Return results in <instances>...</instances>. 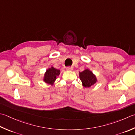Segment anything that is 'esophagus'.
Returning <instances> with one entry per match:
<instances>
[{"mask_svg": "<svg viewBox=\"0 0 135 135\" xmlns=\"http://www.w3.org/2000/svg\"><path fill=\"white\" fill-rule=\"evenodd\" d=\"M66 70L67 71H72L73 70V68L72 67H67L66 68Z\"/></svg>", "mask_w": 135, "mask_h": 135, "instance_id": "34e87169", "label": "esophagus"}]
</instances>
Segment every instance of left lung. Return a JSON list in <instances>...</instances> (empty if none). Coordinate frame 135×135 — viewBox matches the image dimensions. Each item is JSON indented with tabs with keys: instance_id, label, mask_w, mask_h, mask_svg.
<instances>
[{
	"instance_id": "left-lung-1",
	"label": "left lung",
	"mask_w": 135,
	"mask_h": 135,
	"mask_svg": "<svg viewBox=\"0 0 135 135\" xmlns=\"http://www.w3.org/2000/svg\"><path fill=\"white\" fill-rule=\"evenodd\" d=\"M79 75L83 85L85 87L89 88L94 85L97 81L96 76L88 69H86L83 72H80Z\"/></svg>"
}]
</instances>
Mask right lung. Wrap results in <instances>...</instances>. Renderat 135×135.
<instances>
[{
    "label": "right lung",
    "instance_id": "obj_1",
    "mask_svg": "<svg viewBox=\"0 0 135 135\" xmlns=\"http://www.w3.org/2000/svg\"><path fill=\"white\" fill-rule=\"evenodd\" d=\"M60 70L56 69L53 67L49 68V69L47 70L46 72L44 74L43 81L47 84L53 85L57 77L60 75Z\"/></svg>",
    "mask_w": 135,
    "mask_h": 135
}]
</instances>
